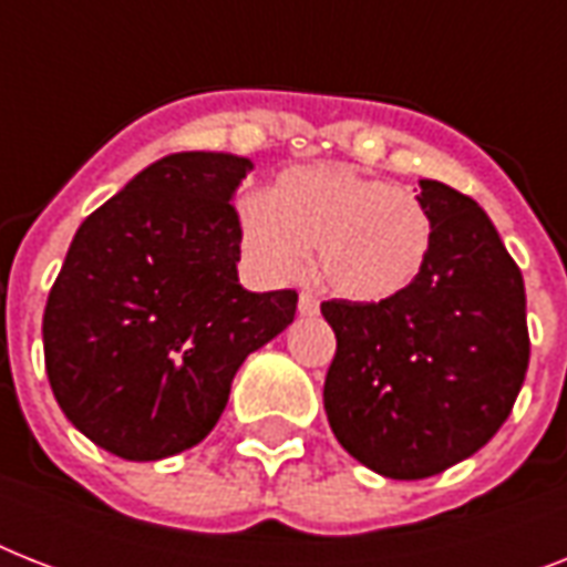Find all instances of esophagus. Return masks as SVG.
Listing matches in <instances>:
<instances>
[{
  "label": "esophagus",
  "instance_id": "34e87169",
  "mask_svg": "<svg viewBox=\"0 0 567 567\" xmlns=\"http://www.w3.org/2000/svg\"><path fill=\"white\" fill-rule=\"evenodd\" d=\"M297 309H300L302 318H315V315H318V311H320L318 297H311L309 291H302L300 293V302H297Z\"/></svg>",
  "mask_w": 567,
  "mask_h": 567
}]
</instances>
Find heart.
I'll use <instances>...</instances> for the list:
<instances>
[{"mask_svg": "<svg viewBox=\"0 0 567 567\" xmlns=\"http://www.w3.org/2000/svg\"><path fill=\"white\" fill-rule=\"evenodd\" d=\"M240 247L258 274L288 282L315 249V276L350 302H385L421 279L432 217L412 190L347 164H302L235 203Z\"/></svg>", "mask_w": 567, "mask_h": 567, "instance_id": "1", "label": "heart"}]
</instances>
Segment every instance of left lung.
Listing matches in <instances>:
<instances>
[{
	"mask_svg": "<svg viewBox=\"0 0 567 567\" xmlns=\"http://www.w3.org/2000/svg\"><path fill=\"white\" fill-rule=\"evenodd\" d=\"M432 252L385 302L320 306L338 338L323 409L341 447L391 480L474 456L509 417L529 364L527 293L488 214L421 179Z\"/></svg>",
	"mask_w": 567,
	"mask_h": 567,
	"instance_id": "8db88e82",
	"label": "left lung"
}]
</instances>
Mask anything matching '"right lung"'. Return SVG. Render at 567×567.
<instances>
[{
    "mask_svg": "<svg viewBox=\"0 0 567 567\" xmlns=\"http://www.w3.org/2000/svg\"><path fill=\"white\" fill-rule=\"evenodd\" d=\"M252 162L173 153L79 226L43 311L52 394L75 430L128 462L194 447L231 379L297 311L238 282L231 194Z\"/></svg>",
    "mask_w": 567,
    "mask_h": 567,
    "instance_id": "1",
    "label": "right lung"
}]
</instances>
